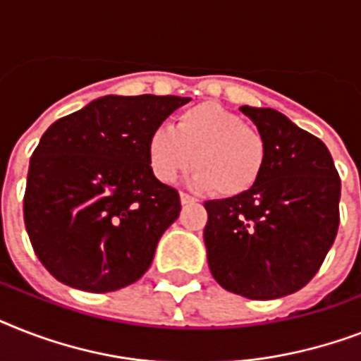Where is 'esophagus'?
I'll return each mask as SVG.
<instances>
[{
  "mask_svg": "<svg viewBox=\"0 0 361 361\" xmlns=\"http://www.w3.org/2000/svg\"><path fill=\"white\" fill-rule=\"evenodd\" d=\"M180 200H181V204H183V206H185V204L197 202V198L191 197V195H187V192H180Z\"/></svg>",
  "mask_w": 361,
  "mask_h": 361,
  "instance_id": "obj_1",
  "label": "esophagus"
}]
</instances>
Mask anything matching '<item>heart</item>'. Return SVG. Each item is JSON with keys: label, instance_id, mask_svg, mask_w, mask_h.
<instances>
[{"label": "heart", "instance_id": "obj_1", "mask_svg": "<svg viewBox=\"0 0 361 361\" xmlns=\"http://www.w3.org/2000/svg\"><path fill=\"white\" fill-rule=\"evenodd\" d=\"M147 163L159 181L170 183L195 163L187 178L200 191L217 189L238 197L257 185L266 164V138L236 112L217 103L183 110L172 125H161L147 138Z\"/></svg>", "mask_w": 361, "mask_h": 361}]
</instances>
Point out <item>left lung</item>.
Listing matches in <instances>:
<instances>
[{
	"label": "left lung",
	"mask_w": 361,
	"mask_h": 361,
	"mask_svg": "<svg viewBox=\"0 0 361 361\" xmlns=\"http://www.w3.org/2000/svg\"><path fill=\"white\" fill-rule=\"evenodd\" d=\"M266 138V164L243 195L208 200L204 243L214 279L249 300L300 290L339 226L341 180L324 142L274 109L241 106Z\"/></svg>",
	"instance_id": "left-lung-1"
}]
</instances>
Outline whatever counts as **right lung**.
<instances>
[{
    "mask_svg": "<svg viewBox=\"0 0 361 361\" xmlns=\"http://www.w3.org/2000/svg\"><path fill=\"white\" fill-rule=\"evenodd\" d=\"M176 95H104L54 121L31 155L24 223L42 266L67 286L112 292L146 274L180 195L153 176L147 138Z\"/></svg>",
    "mask_w": 361,
    "mask_h": 361,
    "instance_id": "right-lung-1",
    "label": "right lung"
}]
</instances>
